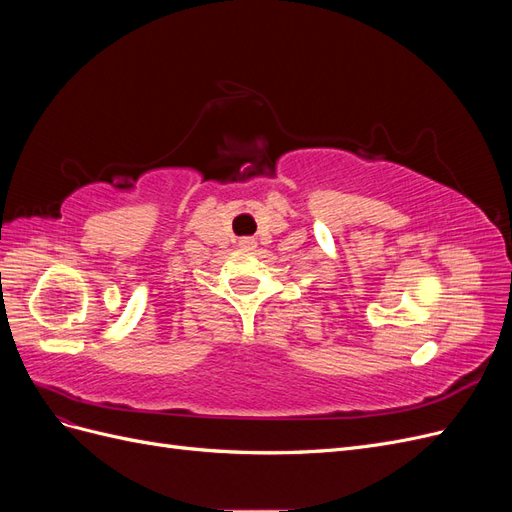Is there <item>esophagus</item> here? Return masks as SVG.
<instances>
[{
  "mask_svg": "<svg viewBox=\"0 0 512 512\" xmlns=\"http://www.w3.org/2000/svg\"><path fill=\"white\" fill-rule=\"evenodd\" d=\"M256 245H258V243H256L254 237H241V239H239V247H243V250H247V252L254 250Z\"/></svg>",
  "mask_w": 512,
  "mask_h": 512,
  "instance_id": "obj_1",
  "label": "esophagus"
}]
</instances>
